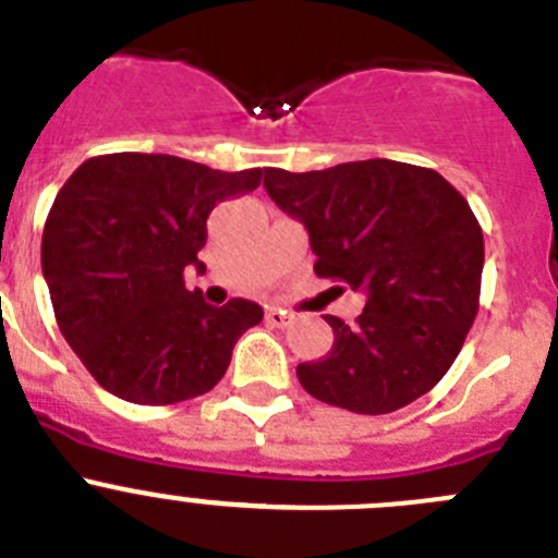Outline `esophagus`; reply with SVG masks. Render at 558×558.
<instances>
[{"mask_svg":"<svg viewBox=\"0 0 558 558\" xmlns=\"http://www.w3.org/2000/svg\"><path fill=\"white\" fill-rule=\"evenodd\" d=\"M291 319H294V316L289 314V311H280V308H269L267 311V322L272 327H286V325H291Z\"/></svg>","mask_w":558,"mask_h":558,"instance_id":"1","label":"esophagus"}]
</instances>
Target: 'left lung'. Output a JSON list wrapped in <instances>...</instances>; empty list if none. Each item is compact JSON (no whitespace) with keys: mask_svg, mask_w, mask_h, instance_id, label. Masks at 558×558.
Wrapping results in <instances>:
<instances>
[{"mask_svg":"<svg viewBox=\"0 0 558 558\" xmlns=\"http://www.w3.org/2000/svg\"><path fill=\"white\" fill-rule=\"evenodd\" d=\"M264 186L308 231L314 272L366 294L352 327L325 316L332 350L296 366L300 385L363 415L435 388L478 311L484 239L465 197L435 170L393 159L264 168Z\"/></svg>","mask_w":558,"mask_h":558,"instance_id":"1","label":"left lung"}]
</instances>
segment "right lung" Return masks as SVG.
<instances>
[{
    "label": "right lung",
    "mask_w": 558,
    "mask_h": 558,
    "mask_svg": "<svg viewBox=\"0 0 558 558\" xmlns=\"http://www.w3.org/2000/svg\"><path fill=\"white\" fill-rule=\"evenodd\" d=\"M262 184V168L211 170L168 154L82 161L57 192L40 264L68 347L101 388L175 404L215 388L233 343L264 319L233 296L215 308L184 286L211 208Z\"/></svg>",
    "instance_id": "right-lung-1"
}]
</instances>
